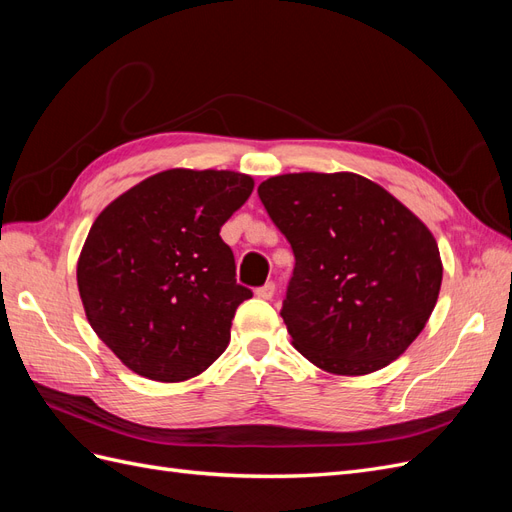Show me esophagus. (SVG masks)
I'll list each match as a JSON object with an SVG mask.
<instances>
[{
  "label": "esophagus",
  "instance_id": "obj_1",
  "mask_svg": "<svg viewBox=\"0 0 512 512\" xmlns=\"http://www.w3.org/2000/svg\"><path fill=\"white\" fill-rule=\"evenodd\" d=\"M275 294V284L273 282H267L265 286H260V288H256V297L258 299H265V301H269L271 297Z\"/></svg>",
  "mask_w": 512,
  "mask_h": 512
}]
</instances>
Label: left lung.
Returning <instances> with one entry per match:
<instances>
[{
  "mask_svg": "<svg viewBox=\"0 0 512 512\" xmlns=\"http://www.w3.org/2000/svg\"><path fill=\"white\" fill-rule=\"evenodd\" d=\"M294 271L282 318L316 367L363 376L395 361L436 307L442 260L429 228L354 173H292L258 185Z\"/></svg>",
  "mask_w": 512,
  "mask_h": 512,
  "instance_id": "left-lung-1",
  "label": "left lung"
}]
</instances>
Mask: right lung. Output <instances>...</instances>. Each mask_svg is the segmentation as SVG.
Listing matches in <instances>:
<instances>
[{
	"mask_svg": "<svg viewBox=\"0 0 512 512\" xmlns=\"http://www.w3.org/2000/svg\"><path fill=\"white\" fill-rule=\"evenodd\" d=\"M252 190L250 175L173 168L96 218L76 282L91 329L134 374L183 382L226 350L252 290L237 284L220 228Z\"/></svg>",
	"mask_w": 512,
	"mask_h": 512,
	"instance_id": "add662e5",
	"label": "right lung"
}]
</instances>
